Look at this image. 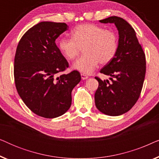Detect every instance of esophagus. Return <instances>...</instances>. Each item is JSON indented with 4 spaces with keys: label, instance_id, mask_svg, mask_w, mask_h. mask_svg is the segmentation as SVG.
Listing matches in <instances>:
<instances>
[{
    "label": "esophagus",
    "instance_id": "34e87169",
    "mask_svg": "<svg viewBox=\"0 0 159 159\" xmlns=\"http://www.w3.org/2000/svg\"><path fill=\"white\" fill-rule=\"evenodd\" d=\"M81 77H82V80H87L88 78V77L85 75H84V74H81Z\"/></svg>",
    "mask_w": 159,
    "mask_h": 159
}]
</instances>
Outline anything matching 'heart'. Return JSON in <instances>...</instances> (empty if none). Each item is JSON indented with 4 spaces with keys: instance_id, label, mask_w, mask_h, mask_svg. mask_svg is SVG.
I'll return each mask as SVG.
<instances>
[{
    "instance_id": "b5f03b06",
    "label": "heart",
    "mask_w": 159,
    "mask_h": 159,
    "mask_svg": "<svg viewBox=\"0 0 159 159\" xmlns=\"http://www.w3.org/2000/svg\"><path fill=\"white\" fill-rule=\"evenodd\" d=\"M82 47L84 54L74 63L72 68L90 75L99 62L106 64L113 60L118 51L119 38L113 30L84 23L74 28L71 38H61L58 41V48L67 60L75 59Z\"/></svg>"
}]
</instances>
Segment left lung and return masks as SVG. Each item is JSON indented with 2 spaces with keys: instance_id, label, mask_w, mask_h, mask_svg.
<instances>
[{
  "instance_id": "1",
  "label": "left lung",
  "mask_w": 159,
  "mask_h": 159,
  "mask_svg": "<svg viewBox=\"0 0 159 159\" xmlns=\"http://www.w3.org/2000/svg\"><path fill=\"white\" fill-rule=\"evenodd\" d=\"M114 24L119 32V48L115 57L100 72L109 79H95L99 85L95 93V103L100 111L108 116H119L127 112L138 101L145 80L146 61L144 51L133 28L119 16L99 21Z\"/></svg>"
}]
</instances>
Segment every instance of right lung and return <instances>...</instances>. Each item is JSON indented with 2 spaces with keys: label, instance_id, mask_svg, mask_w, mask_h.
Segmentation results:
<instances>
[{
  "label": "right lung",
  "instance_id": "1",
  "mask_svg": "<svg viewBox=\"0 0 159 159\" xmlns=\"http://www.w3.org/2000/svg\"><path fill=\"white\" fill-rule=\"evenodd\" d=\"M68 27L65 23L42 21L25 32L16 48L17 92L32 112L45 118H56L69 109L71 91L81 80L77 71L56 77L69 67L55 42Z\"/></svg>",
  "mask_w": 159,
  "mask_h": 159
}]
</instances>
